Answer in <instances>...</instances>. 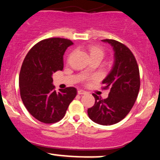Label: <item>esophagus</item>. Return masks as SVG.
Segmentation results:
<instances>
[{
	"instance_id": "34e87169",
	"label": "esophagus",
	"mask_w": 160,
	"mask_h": 160,
	"mask_svg": "<svg viewBox=\"0 0 160 160\" xmlns=\"http://www.w3.org/2000/svg\"><path fill=\"white\" fill-rule=\"evenodd\" d=\"M77 93H78L79 95H85V94H87V92L83 90V89H79V90L77 91Z\"/></svg>"
}]
</instances>
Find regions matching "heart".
I'll return each instance as SVG.
<instances>
[{
  "instance_id": "b5f03b06",
  "label": "heart",
  "mask_w": 160,
  "mask_h": 160,
  "mask_svg": "<svg viewBox=\"0 0 160 160\" xmlns=\"http://www.w3.org/2000/svg\"><path fill=\"white\" fill-rule=\"evenodd\" d=\"M89 54H90L91 58H92L96 57V58H100L102 59L105 54L104 50L99 46H96V45H91V46H89Z\"/></svg>"
}]
</instances>
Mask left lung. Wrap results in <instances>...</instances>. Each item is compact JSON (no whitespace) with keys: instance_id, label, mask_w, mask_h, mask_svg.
<instances>
[{"instance_id":"left-lung-1","label":"left lung","mask_w":160,"mask_h":160,"mask_svg":"<svg viewBox=\"0 0 160 160\" xmlns=\"http://www.w3.org/2000/svg\"><path fill=\"white\" fill-rule=\"evenodd\" d=\"M102 42L110 44L115 52L112 69L102 80L104 89L110 88V92L105 99L94 94L95 104L87 113L92 122L112 125L124 118L134 105L140 89V73L135 57L126 45L113 39Z\"/></svg>"}]
</instances>
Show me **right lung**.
Wrapping results in <instances>:
<instances>
[{"label": "right lung", "mask_w": 160, "mask_h": 160, "mask_svg": "<svg viewBox=\"0 0 160 160\" xmlns=\"http://www.w3.org/2000/svg\"><path fill=\"white\" fill-rule=\"evenodd\" d=\"M73 42L62 38L44 39L32 48L21 67L20 96L28 112L39 122L52 124L65 115L77 89L54 90L52 74L64 68L63 55Z\"/></svg>", "instance_id": "obj_1"}]
</instances>
